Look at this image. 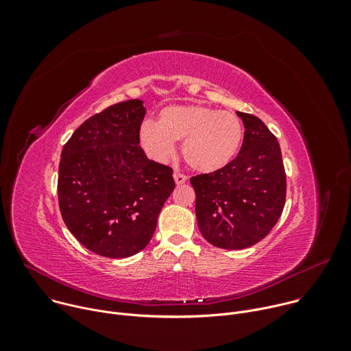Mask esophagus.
<instances>
[{"mask_svg": "<svg viewBox=\"0 0 351 351\" xmlns=\"http://www.w3.org/2000/svg\"><path fill=\"white\" fill-rule=\"evenodd\" d=\"M173 179H175L176 184H183V183L187 180V176H186V175H183V173H178V172H175V173H173Z\"/></svg>", "mask_w": 351, "mask_h": 351, "instance_id": "esophagus-1", "label": "esophagus"}]
</instances>
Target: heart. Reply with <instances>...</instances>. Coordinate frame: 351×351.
<instances>
[{"label": "heart", "mask_w": 351, "mask_h": 351, "mask_svg": "<svg viewBox=\"0 0 351 351\" xmlns=\"http://www.w3.org/2000/svg\"><path fill=\"white\" fill-rule=\"evenodd\" d=\"M241 138L243 125L236 115L206 106L167 107L160 112L158 122L144 121L138 130V143L149 160L168 161L176 152L175 141L183 140L184 161L203 173L229 164Z\"/></svg>", "instance_id": "obj_1"}]
</instances>
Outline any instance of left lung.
I'll list each match as a JSON object with an SVG mask.
<instances>
[{
	"instance_id": "left-lung-1",
	"label": "left lung",
	"mask_w": 351,
	"mask_h": 351,
	"mask_svg": "<svg viewBox=\"0 0 351 351\" xmlns=\"http://www.w3.org/2000/svg\"><path fill=\"white\" fill-rule=\"evenodd\" d=\"M244 125L240 152L223 168L190 178L199 232L219 248L239 250L263 240L286 202V173L275 134L256 115Z\"/></svg>"
}]
</instances>
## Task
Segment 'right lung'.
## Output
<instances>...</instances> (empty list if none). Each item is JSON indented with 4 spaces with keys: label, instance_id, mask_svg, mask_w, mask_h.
<instances>
[{
    "label": "right lung",
    "instance_id": "right-lung-1",
    "mask_svg": "<svg viewBox=\"0 0 351 351\" xmlns=\"http://www.w3.org/2000/svg\"><path fill=\"white\" fill-rule=\"evenodd\" d=\"M141 99L84 121L62 148L58 203L71 233L90 252L126 258L152 240L175 189L172 168L148 160L138 143Z\"/></svg>",
    "mask_w": 351,
    "mask_h": 351
}]
</instances>
